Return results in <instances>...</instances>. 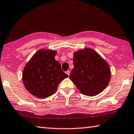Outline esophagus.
I'll list each match as a JSON object with an SVG mask.
<instances>
[{"mask_svg": "<svg viewBox=\"0 0 134 134\" xmlns=\"http://www.w3.org/2000/svg\"><path fill=\"white\" fill-rule=\"evenodd\" d=\"M70 70H68V71H66V74H67V75L69 76V75H70Z\"/></svg>", "mask_w": 134, "mask_h": 134, "instance_id": "34e87169", "label": "esophagus"}]
</instances>
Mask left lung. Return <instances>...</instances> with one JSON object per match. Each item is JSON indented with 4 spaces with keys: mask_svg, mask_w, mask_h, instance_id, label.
<instances>
[{
    "mask_svg": "<svg viewBox=\"0 0 134 134\" xmlns=\"http://www.w3.org/2000/svg\"><path fill=\"white\" fill-rule=\"evenodd\" d=\"M74 69L69 78L81 93L93 96L107 87L111 77L108 63L91 48H85L73 54Z\"/></svg>",
    "mask_w": 134,
    "mask_h": 134,
    "instance_id": "1",
    "label": "left lung"
}]
</instances>
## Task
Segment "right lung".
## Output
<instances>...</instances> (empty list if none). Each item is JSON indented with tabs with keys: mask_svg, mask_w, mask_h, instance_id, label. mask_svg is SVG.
I'll return each mask as SVG.
<instances>
[{
	"mask_svg": "<svg viewBox=\"0 0 134 134\" xmlns=\"http://www.w3.org/2000/svg\"><path fill=\"white\" fill-rule=\"evenodd\" d=\"M57 51L41 49L26 63L22 72L25 87L33 96L47 98L57 89L58 86L68 76L55 60Z\"/></svg>",
	"mask_w": 134,
	"mask_h": 134,
	"instance_id": "add662e5",
	"label": "right lung"
}]
</instances>
